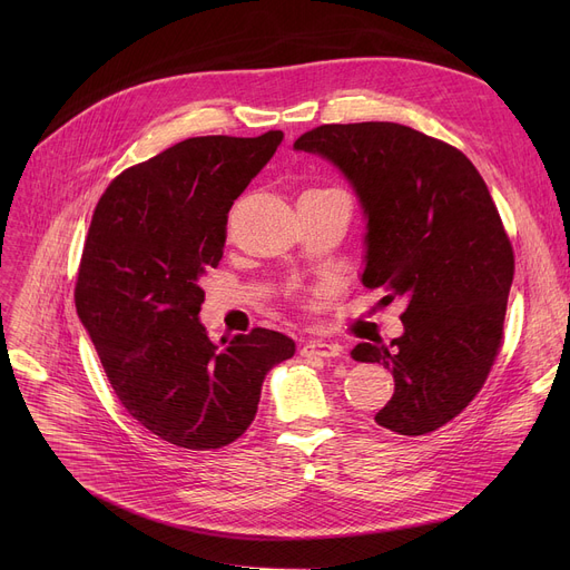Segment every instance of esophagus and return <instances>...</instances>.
I'll use <instances>...</instances> for the list:
<instances>
[{"mask_svg": "<svg viewBox=\"0 0 570 570\" xmlns=\"http://www.w3.org/2000/svg\"><path fill=\"white\" fill-rule=\"evenodd\" d=\"M344 348L335 342H323V340H309L303 344L301 355L305 357H340Z\"/></svg>", "mask_w": 570, "mask_h": 570, "instance_id": "34e87169", "label": "esophagus"}]
</instances>
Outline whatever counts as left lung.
I'll return each mask as SVG.
<instances>
[{
	"label": "left lung",
	"mask_w": 570,
	"mask_h": 570,
	"mask_svg": "<svg viewBox=\"0 0 570 570\" xmlns=\"http://www.w3.org/2000/svg\"><path fill=\"white\" fill-rule=\"evenodd\" d=\"M293 147L348 179L367 219L361 279L406 301L402 337L351 351L393 372L374 421L406 436L439 430L494 365L515 273L485 179L458 147L395 122L323 125Z\"/></svg>",
	"instance_id": "1"
}]
</instances>
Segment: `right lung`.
I'll return each instance as SVG.
<instances>
[{
    "label": "right lung",
    "instance_id": "right-lung-1",
    "mask_svg": "<svg viewBox=\"0 0 570 570\" xmlns=\"http://www.w3.org/2000/svg\"><path fill=\"white\" fill-rule=\"evenodd\" d=\"M282 131L198 136L119 173L97 203L76 309L115 395L187 451H215L252 425L261 385L295 353L282 333L207 337L200 277L224 256L233 200L273 159Z\"/></svg>",
    "mask_w": 570,
    "mask_h": 570
}]
</instances>
